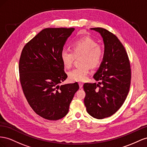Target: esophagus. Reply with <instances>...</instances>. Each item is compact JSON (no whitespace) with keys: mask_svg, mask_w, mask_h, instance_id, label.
Returning a JSON list of instances; mask_svg holds the SVG:
<instances>
[{"mask_svg":"<svg viewBox=\"0 0 147 147\" xmlns=\"http://www.w3.org/2000/svg\"><path fill=\"white\" fill-rule=\"evenodd\" d=\"M79 87L82 89V87H83V83L82 82H79Z\"/></svg>","mask_w":147,"mask_h":147,"instance_id":"34e87169","label":"esophagus"}]
</instances>
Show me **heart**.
Listing matches in <instances>:
<instances>
[{
  "instance_id": "b5f03b06",
  "label": "heart",
  "mask_w": 147,
  "mask_h": 147,
  "mask_svg": "<svg viewBox=\"0 0 147 147\" xmlns=\"http://www.w3.org/2000/svg\"><path fill=\"white\" fill-rule=\"evenodd\" d=\"M72 50L63 49L61 52L63 63L67 68L73 66L76 57L80 58V64L69 73L71 81L82 82L86 81L90 68H95L102 64L105 57V49L102 45L97 44L94 39L85 36L74 40L71 45Z\"/></svg>"
}]
</instances>
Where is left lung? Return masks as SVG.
Returning <instances> with one entry per match:
<instances>
[{"label":"left lung","mask_w":147,"mask_h":147,"mask_svg":"<svg viewBox=\"0 0 147 147\" xmlns=\"http://www.w3.org/2000/svg\"><path fill=\"white\" fill-rule=\"evenodd\" d=\"M98 32L105 44V57L94 78L98 83H85L84 105L89 114L97 119L112 116L123 105L129 91L131 69L126 50L114 34L102 28Z\"/></svg>","instance_id":"left-lung-1"}]
</instances>
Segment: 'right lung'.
Here are the masks:
<instances>
[{
    "instance_id": "obj_1",
    "label": "right lung",
    "mask_w": 147,
    "mask_h": 147,
    "mask_svg": "<svg viewBox=\"0 0 147 147\" xmlns=\"http://www.w3.org/2000/svg\"><path fill=\"white\" fill-rule=\"evenodd\" d=\"M74 28H45L24 46L20 81L27 102L37 115L56 121L65 117L79 89L78 82L59 86L68 76L61 52Z\"/></svg>"
}]
</instances>
